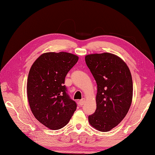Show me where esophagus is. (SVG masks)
Masks as SVG:
<instances>
[{
  "instance_id": "obj_1",
  "label": "esophagus",
  "mask_w": 155,
  "mask_h": 155,
  "mask_svg": "<svg viewBox=\"0 0 155 155\" xmlns=\"http://www.w3.org/2000/svg\"><path fill=\"white\" fill-rule=\"evenodd\" d=\"M85 99H82V100L79 101V105H84V104H85Z\"/></svg>"
}]
</instances>
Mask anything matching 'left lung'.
<instances>
[{
  "mask_svg": "<svg viewBox=\"0 0 155 155\" xmlns=\"http://www.w3.org/2000/svg\"><path fill=\"white\" fill-rule=\"evenodd\" d=\"M85 62L97 83L96 110L88 116L89 124L97 130L107 132L118 125L129 110L132 76L124 60L110 53L87 55Z\"/></svg>",
  "mask_w": 155,
  "mask_h": 155,
  "instance_id": "1",
  "label": "left lung"
}]
</instances>
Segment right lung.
<instances>
[{
  "label": "right lung",
  "mask_w": 155,
  "mask_h": 155,
  "mask_svg": "<svg viewBox=\"0 0 155 155\" xmlns=\"http://www.w3.org/2000/svg\"><path fill=\"white\" fill-rule=\"evenodd\" d=\"M77 55L61 51L41 54L33 63L28 77L27 95L35 118L51 130L63 128L76 110L77 105L64 85L67 73Z\"/></svg>",
  "instance_id": "obj_1"
}]
</instances>
